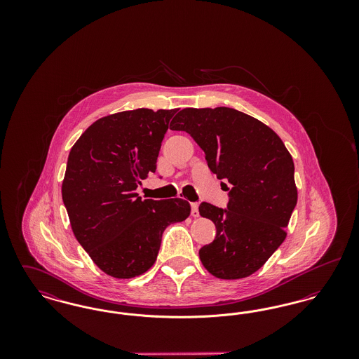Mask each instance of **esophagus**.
<instances>
[{"label":"esophagus","mask_w":359,"mask_h":359,"mask_svg":"<svg viewBox=\"0 0 359 359\" xmlns=\"http://www.w3.org/2000/svg\"><path fill=\"white\" fill-rule=\"evenodd\" d=\"M198 207H199L198 203H191V215L195 217V218L199 217V208Z\"/></svg>","instance_id":"34e87169"}]
</instances>
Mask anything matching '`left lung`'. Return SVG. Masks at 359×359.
Segmentation results:
<instances>
[{"label": "left lung", "mask_w": 359, "mask_h": 359, "mask_svg": "<svg viewBox=\"0 0 359 359\" xmlns=\"http://www.w3.org/2000/svg\"><path fill=\"white\" fill-rule=\"evenodd\" d=\"M172 130H183L203 149L207 165L229 191L227 208L203 202L199 212L217 227L199 250L205 269L223 280L257 272L287 237L297 203L294 165L273 130L230 107L180 110Z\"/></svg>", "instance_id": "1"}]
</instances>
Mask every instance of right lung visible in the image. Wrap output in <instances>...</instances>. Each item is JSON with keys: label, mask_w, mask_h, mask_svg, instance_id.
<instances>
[{"label": "right lung", "mask_w": 359, "mask_h": 359, "mask_svg": "<svg viewBox=\"0 0 359 359\" xmlns=\"http://www.w3.org/2000/svg\"><path fill=\"white\" fill-rule=\"evenodd\" d=\"M177 109H136L95 121L71 148L62 184L75 238L104 273L132 278L156 261L167 226L187 219V201H142Z\"/></svg>", "instance_id": "right-lung-1"}]
</instances>
